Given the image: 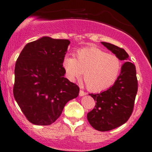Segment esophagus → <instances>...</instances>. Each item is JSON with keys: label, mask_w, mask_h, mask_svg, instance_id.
<instances>
[{"label": "esophagus", "mask_w": 152, "mask_h": 152, "mask_svg": "<svg viewBox=\"0 0 152 152\" xmlns=\"http://www.w3.org/2000/svg\"><path fill=\"white\" fill-rule=\"evenodd\" d=\"M87 94V93L84 92L83 90H80V92H79V95H80V96H84V95Z\"/></svg>", "instance_id": "esophagus-1"}]
</instances>
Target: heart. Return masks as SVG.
I'll list each match as a JSON object with an SVG mask.
<instances>
[{"label":"heart","mask_w":152,"mask_h":152,"mask_svg":"<svg viewBox=\"0 0 152 152\" xmlns=\"http://www.w3.org/2000/svg\"><path fill=\"white\" fill-rule=\"evenodd\" d=\"M63 68L69 80L79 79L84 73L87 88L92 91H100L110 88L116 81L121 71L122 62L116 55L90 47L77 51V58L65 56Z\"/></svg>","instance_id":"heart-1"}]
</instances>
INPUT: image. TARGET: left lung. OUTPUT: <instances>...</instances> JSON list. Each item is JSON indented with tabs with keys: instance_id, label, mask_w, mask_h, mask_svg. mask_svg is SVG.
I'll use <instances>...</instances> for the list:
<instances>
[{
	"instance_id": "8db88e82",
	"label": "left lung",
	"mask_w": 152,
	"mask_h": 152,
	"mask_svg": "<svg viewBox=\"0 0 152 152\" xmlns=\"http://www.w3.org/2000/svg\"><path fill=\"white\" fill-rule=\"evenodd\" d=\"M109 50L124 61L113 85L100 94H91L96 100V105L88 113L91 126L100 132L110 131L128 121L132 113L135 96L138 91V80L135 64L129 61V55L122 48L101 42Z\"/></svg>"
}]
</instances>
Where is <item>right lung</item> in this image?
I'll list each match as a JSON object with an SVG mask.
<instances>
[{
  "label": "right lung",
  "mask_w": 152,
  "mask_h": 152,
  "mask_svg": "<svg viewBox=\"0 0 152 152\" xmlns=\"http://www.w3.org/2000/svg\"><path fill=\"white\" fill-rule=\"evenodd\" d=\"M69 44L43 36L26 44L16 61L13 96L33 124L51 125L78 96V86L64 77L62 64Z\"/></svg>",
  "instance_id": "right-lung-1"
}]
</instances>
